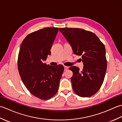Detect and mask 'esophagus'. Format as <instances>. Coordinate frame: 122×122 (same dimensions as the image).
I'll return each instance as SVG.
<instances>
[{
  "mask_svg": "<svg viewBox=\"0 0 122 122\" xmlns=\"http://www.w3.org/2000/svg\"><path fill=\"white\" fill-rule=\"evenodd\" d=\"M64 71H67V70H68V69H69V67L66 66H64Z\"/></svg>",
  "mask_w": 122,
  "mask_h": 122,
  "instance_id": "1",
  "label": "esophagus"
}]
</instances>
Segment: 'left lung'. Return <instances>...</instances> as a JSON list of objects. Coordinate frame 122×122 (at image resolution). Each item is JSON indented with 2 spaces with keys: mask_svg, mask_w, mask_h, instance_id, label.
<instances>
[{
  "mask_svg": "<svg viewBox=\"0 0 122 122\" xmlns=\"http://www.w3.org/2000/svg\"><path fill=\"white\" fill-rule=\"evenodd\" d=\"M59 31L71 46L75 54L81 56L82 71L76 66L71 78L72 88L81 97L95 94L102 86L107 68L105 46L96 35L80 28H60Z\"/></svg>",
  "mask_w": 122,
  "mask_h": 122,
  "instance_id": "8db88e82",
  "label": "left lung"
}]
</instances>
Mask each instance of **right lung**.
Segmentation results:
<instances>
[{"instance_id": "right-lung-1", "label": "right lung", "mask_w": 122, "mask_h": 122, "mask_svg": "<svg viewBox=\"0 0 122 122\" xmlns=\"http://www.w3.org/2000/svg\"><path fill=\"white\" fill-rule=\"evenodd\" d=\"M58 28H45L28 35L20 47L18 68L25 86L41 100L52 97L58 91L64 71L61 64L51 66L43 63L55 40Z\"/></svg>"}]
</instances>
